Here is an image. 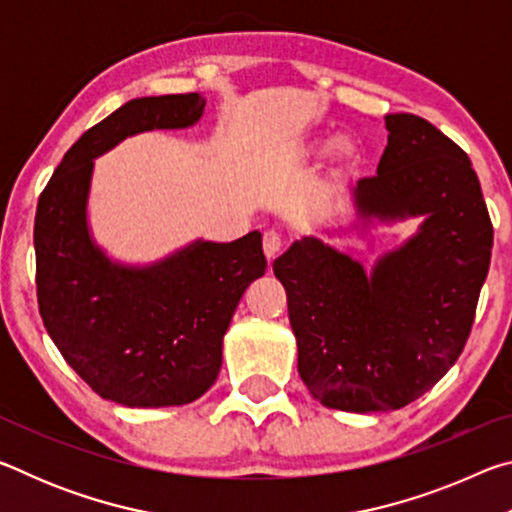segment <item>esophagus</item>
<instances>
[{"label":"esophagus","instance_id":"esophagus-1","mask_svg":"<svg viewBox=\"0 0 512 512\" xmlns=\"http://www.w3.org/2000/svg\"><path fill=\"white\" fill-rule=\"evenodd\" d=\"M280 250H282V237L277 235V232H266V235H264V255H266L268 262L275 259V255L280 253Z\"/></svg>","mask_w":512,"mask_h":512}]
</instances>
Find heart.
Instances as JSON below:
<instances>
[{
    "label": "heart",
    "instance_id": "heart-1",
    "mask_svg": "<svg viewBox=\"0 0 512 512\" xmlns=\"http://www.w3.org/2000/svg\"><path fill=\"white\" fill-rule=\"evenodd\" d=\"M336 155H339L343 162H352L357 158V151H354V146L350 142H339L336 144Z\"/></svg>",
    "mask_w": 512,
    "mask_h": 512
}]
</instances>
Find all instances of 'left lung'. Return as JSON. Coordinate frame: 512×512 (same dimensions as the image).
I'll use <instances>...</instances> for the list:
<instances>
[{"mask_svg":"<svg viewBox=\"0 0 512 512\" xmlns=\"http://www.w3.org/2000/svg\"><path fill=\"white\" fill-rule=\"evenodd\" d=\"M384 119L388 146L354 201L381 219L427 214L422 230L370 277L314 237L273 264L302 381L329 409L354 413L402 409L454 366L492 255V221L467 153L411 112Z\"/></svg>","mask_w":512,"mask_h":512,"instance_id":"1","label":"left lung"}]
</instances>
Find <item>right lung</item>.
Listing matches in <instances>:
<instances>
[{
  "mask_svg": "<svg viewBox=\"0 0 512 512\" xmlns=\"http://www.w3.org/2000/svg\"><path fill=\"white\" fill-rule=\"evenodd\" d=\"M196 92L133 99L85 131L42 189L33 244L42 323L65 361L103 400L180 406L221 370L223 334L248 284L266 271L262 235L196 241L151 268L112 266L85 225L92 164L128 135L185 128Z\"/></svg>",
  "mask_w": 512,
  "mask_h": 512,
  "instance_id": "1",
  "label": "right lung"
}]
</instances>
